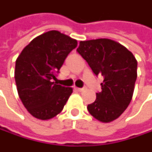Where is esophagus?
I'll return each instance as SVG.
<instances>
[{
	"mask_svg": "<svg viewBox=\"0 0 152 152\" xmlns=\"http://www.w3.org/2000/svg\"><path fill=\"white\" fill-rule=\"evenodd\" d=\"M75 90H77L78 92H82L85 90V88H80V87H75Z\"/></svg>",
	"mask_w": 152,
	"mask_h": 152,
	"instance_id": "esophagus-1",
	"label": "esophagus"
}]
</instances>
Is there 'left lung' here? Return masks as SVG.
<instances>
[{
	"label": "left lung",
	"mask_w": 152,
	"mask_h": 152,
	"mask_svg": "<svg viewBox=\"0 0 152 152\" xmlns=\"http://www.w3.org/2000/svg\"><path fill=\"white\" fill-rule=\"evenodd\" d=\"M77 51L94 73L104 79L96 100L87 105L88 112L102 123L115 120L132 99L137 77V59L127 48L107 38L80 41Z\"/></svg>",
	"instance_id": "8db88e82"
}]
</instances>
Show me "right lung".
<instances>
[{
	"mask_svg": "<svg viewBox=\"0 0 152 152\" xmlns=\"http://www.w3.org/2000/svg\"><path fill=\"white\" fill-rule=\"evenodd\" d=\"M76 46L75 39L50 30L34 38L18 56L15 69L18 95L34 117L48 120L63 110L72 88L52 80Z\"/></svg>",
	"mask_w": 152,
	"mask_h": 152,
	"instance_id": "add662e5",
	"label": "right lung"
}]
</instances>
